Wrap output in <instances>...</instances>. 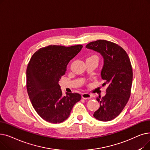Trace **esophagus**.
I'll use <instances>...</instances> for the list:
<instances>
[{
  "label": "esophagus",
  "instance_id": "obj_1",
  "mask_svg": "<svg viewBox=\"0 0 150 150\" xmlns=\"http://www.w3.org/2000/svg\"><path fill=\"white\" fill-rule=\"evenodd\" d=\"M82 98L83 99H91V96L90 95L89 93H84L82 94Z\"/></svg>",
  "mask_w": 150,
  "mask_h": 150
}]
</instances>
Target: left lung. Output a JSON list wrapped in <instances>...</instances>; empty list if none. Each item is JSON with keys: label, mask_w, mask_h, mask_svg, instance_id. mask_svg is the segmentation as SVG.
Listing matches in <instances>:
<instances>
[{"label": "left lung", "mask_w": 150, "mask_h": 150, "mask_svg": "<svg viewBox=\"0 0 150 150\" xmlns=\"http://www.w3.org/2000/svg\"><path fill=\"white\" fill-rule=\"evenodd\" d=\"M86 47L103 57L101 77L105 81L103 85L108 86L106 95L96 98L100 108L93 115L100 121L112 120L121 113L131 95L132 69L130 59L120 46L106 40L91 42Z\"/></svg>", "instance_id": "obj_1"}]
</instances>
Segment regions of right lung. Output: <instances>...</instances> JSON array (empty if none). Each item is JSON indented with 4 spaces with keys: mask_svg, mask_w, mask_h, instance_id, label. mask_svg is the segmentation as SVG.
<instances>
[{
    "mask_svg": "<svg viewBox=\"0 0 150 150\" xmlns=\"http://www.w3.org/2000/svg\"><path fill=\"white\" fill-rule=\"evenodd\" d=\"M81 45H49L36 51L27 69V89L36 112L45 121L59 123L69 117L81 96L78 93L62 96L59 81L69 61L80 52Z\"/></svg>",
    "mask_w": 150,
    "mask_h": 150,
    "instance_id": "add662e5",
    "label": "right lung"
}]
</instances>
